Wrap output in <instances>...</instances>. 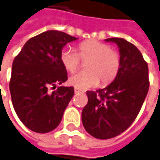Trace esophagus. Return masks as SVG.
<instances>
[{
	"instance_id": "34e87169",
	"label": "esophagus",
	"mask_w": 160,
	"mask_h": 160,
	"mask_svg": "<svg viewBox=\"0 0 160 160\" xmlns=\"http://www.w3.org/2000/svg\"><path fill=\"white\" fill-rule=\"evenodd\" d=\"M74 92H75V93H79V92H84L83 91H81V90H80V89H77V88H75Z\"/></svg>"
}]
</instances>
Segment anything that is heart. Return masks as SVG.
<instances>
[{"label": "heart", "instance_id": "1", "mask_svg": "<svg viewBox=\"0 0 160 160\" xmlns=\"http://www.w3.org/2000/svg\"><path fill=\"white\" fill-rule=\"evenodd\" d=\"M80 58L88 59L85 68L72 75L69 83L77 89L87 90L95 87L99 81L107 85L114 80L118 72L120 60L117 52L96 40H89L79 45V54L71 48H64L60 53L62 66L70 73L75 72L80 66Z\"/></svg>", "mask_w": 160, "mask_h": 160}]
</instances>
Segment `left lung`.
Instances as JSON below:
<instances>
[{
    "mask_svg": "<svg viewBox=\"0 0 160 160\" xmlns=\"http://www.w3.org/2000/svg\"><path fill=\"white\" fill-rule=\"evenodd\" d=\"M119 51L120 66L110 84L88 91L81 113L86 132L97 139L113 138L126 131L136 118L149 88L148 66L141 52L122 38H108Z\"/></svg>",
    "mask_w": 160,
    "mask_h": 160,
    "instance_id": "1",
    "label": "left lung"
}]
</instances>
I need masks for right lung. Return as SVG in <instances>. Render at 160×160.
Returning a JSON list of instances; mask_svg holds the SVG:
<instances>
[{"instance_id": "add662e5", "label": "right lung", "mask_w": 160, "mask_h": 160, "mask_svg": "<svg viewBox=\"0 0 160 160\" xmlns=\"http://www.w3.org/2000/svg\"><path fill=\"white\" fill-rule=\"evenodd\" d=\"M76 40L62 31L47 30L29 39L13 62L9 85L13 107L22 123L35 132L54 130L74 95L73 87L58 86L52 93L48 89L68 80L60 53Z\"/></svg>"}]
</instances>
